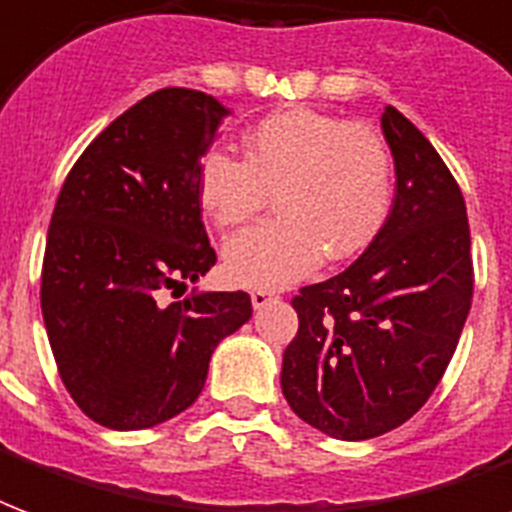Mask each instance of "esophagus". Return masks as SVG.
<instances>
[{"label": "esophagus", "mask_w": 512, "mask_h": 512, "mask_svg": "<svg viewBox=\"0 0 512 512\" xmlns=\"http://www.w3.org/2000/svg\"><path fill=\"white\" fill-rule=\"evenodd\" d=\"M271 301H276V293H271V290H252V306L255 309H263Z\"/></svg>", "instance_id": "34e87169"}]
</instances>
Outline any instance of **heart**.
<instances>
[{
  "mask_svg": "<svg viewBox=\"0 0 512 512\" xmlns=\"http://www.w3.org/2000/svg\"><path fill=\"white\" fill-rule=\"evenodd\" d=\"M279 217L225 244L233 285L279 290L328 260L372 244L393 198V154L369 124L287 108L244 135V160L211 151L198 168V198L222 230L246 225L271 203Z\"/></svg>",
  "mask_w": 512,
  "mask_h": 512,
  "instance_id": "b5f03b06",
  "label": "heart"
}]
</instances>
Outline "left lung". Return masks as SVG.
<instances>
[{"label":"left lung","instance_id":"left-lung-1","mask_svg":"<svg viewBox=\"0 0 512 512\" xmlns=\"http://www.w3.org/2000/svg\"><path fill=\"white\" fill-rule=\"evenodd\" d=\"M396 162L385 225L350 268L293 298L298 333L282 358L290 410L336 439L393 431L429 401L472 304L464 195L426 135L382 113Z\"/></svg>","mask_w":512,"mask_h":512}]
</instances>
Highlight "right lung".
I'll return each mask as SVG.
<instances>
[{
  "label": "right lung",
  "mask_w": 512,
  "mask_h": 512,
  "mask_svg": "<svg viewBox=\"0 0 512 512\" xmlns=\"http://www.w3.org/2000/svg\"><path fill=\"white\" fill-rule=\"evenodd\" d=\"M227 113L206 92L160 89L111 121L62 184L40 304L64 388L105 429H151L187 410L214 347L252 317L244 290L168 304V290L217 263L198 168Z\"/></svg>",
  "instance_id": "right-lung-1"
}]
</instances>
